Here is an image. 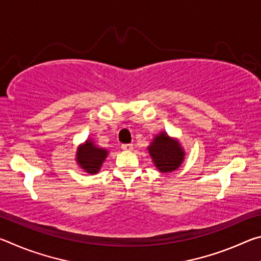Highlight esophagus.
<instances>
[{"mask_svg": "<svg viewBox=\"0 0 261 261\" xmlns=\"http://www.w3.org/2000/svg\"><path fill=\"white\" fill-rule=\"evenodd\" d=\"M132 148H134L132 144H123L122 145V149H124V151H131Z\"/></svg>", "mask_w": 261, "mask_h": 261, "instance_id": "esophagus-1", "label": "esophagus"}]
</instances>
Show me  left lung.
<instances>
[{
	"instance_id": "left-lung-1",
	"label": "left lung",
	"mask_w": 261,
	"mask_h": 261,
	"mask_svg": "<svg viewBox=\"0 0 261 261\" xmlns=\"http://www.w3.org/2000/svg\"><path fill=\"white\" fill-rule=\"evenodd\" d=\"M154 165L161 173H171L182 165L185 153L179 141L161 132L147 147Z\"/></svg>"
}]
</instances>
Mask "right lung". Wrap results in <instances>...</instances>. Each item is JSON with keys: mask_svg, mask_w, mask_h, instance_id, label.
<instances>
[{"mask_svg": "<svg viewBox=\"0 0 261 261\" xmlns=\"http://www.w3.org/2000/svg\"><path fill=\"white\" fill-rule=\"evenodd\" d=\"M107 155V149L98 147L91 139H87L85 143L78 147L76 160L82 169L85 170L86 173L96 174L100 170Z\"/></svg>", "mask_w": 261, "mask_h": 261, "instance_id": "obj_1", "label": "right lung"}]
</instances>
